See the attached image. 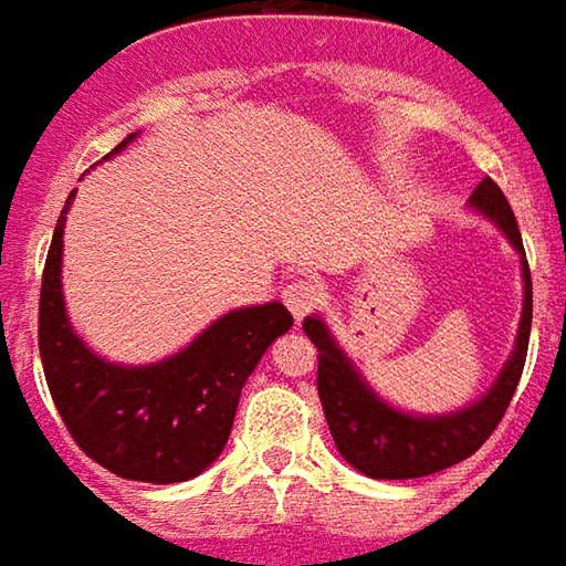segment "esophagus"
I'll return each instance as SVG.
<instances>
[{
    "label": "esophagus",
    "instance_id": "34e87169",
    "mask_svg": "<svg viewBox=\"0 0 566 566\" xmlns=\"http://www.w3.org/2000/svg\"><path fill=\"white\" fill-rule=\"evenodd\" d=\"M316 302H319V290H316L314 283L298 280V283H292V286L283 290V304L290 307V314L295 316V323H302L304 316L314 311Z\"/></svg>",
    "mask_w": 566,
    "mask_h": 566
}]
</instances>
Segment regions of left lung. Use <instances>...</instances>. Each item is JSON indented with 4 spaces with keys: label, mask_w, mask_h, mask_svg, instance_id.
Listing matches in <instances>:
<instances>
[{
    "label": "left lung",
    "mask_w": 566,
    "mask_h": 566,
    "mask_svg": "<svg viewBox=\"0 0 566 566\" xmlns=\"http://www.w3.org/2000/svg\"><path fill=\"white\" fill-rule=\"evenodd\" d=\"M469 210L500 228L509 247L518 252L521 268V319L515 344L494 384L475 402L442 415H418L387 402L340 347L326 319L319 314L304 316V335L314 340L319 354L316 387L335 448L368 479H420L472 457L496 430L518 387L533 319L531 268L521 247L518 222L494 179H482V186L469 198Z\"/></svg>",
    "instance_id": "left-lung-1"
}]
</instances>
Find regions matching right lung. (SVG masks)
Here are the masks:
<instances>
[{
	"label": "right lung",
	"instance_id": "1",
	"mask_svg": "<svg viewBox=\"0 0 566 566\" xmlns=\"http://www.w3.org/2000/svg\"><path fill=\"white\" fill-rule=\"evenodd\" d=\"M136 134L103 161L122 155ZM75 191L60 212L39 298V354L60 418L84 454L118 479L176 484L200 475L222 454L240 390L268 347L292 328L280 302L228 311L182 350L130 366L97 354L75 332L63 298V228Z\"/></svg>",
	"mask_w": 566,
	"mask_h": 566
}]
</instances>
